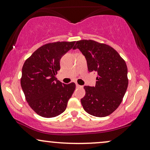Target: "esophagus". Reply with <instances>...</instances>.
Wrapping results in <instances>:
<instances>
[{
	"label": "esophagus",
	"instance_id": "obj_1",
	"mask_svg": "<svg viewBox=\"0 0 150 150\" xmlns=\"http://www.w3.org/2000/svg\"><path fill=\"white\" fill-rule=\"evenodd\" d=\"M76 87H77V88H80V87H82V86L79 85L78 84H76Z\"/></svg>",
	"mask_w": 150,
	"mask_h": 150
}]
</instances>
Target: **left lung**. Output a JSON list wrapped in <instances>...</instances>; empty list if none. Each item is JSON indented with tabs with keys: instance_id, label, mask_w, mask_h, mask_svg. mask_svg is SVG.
<instances>
[{
	"instance_id": "1",
	"label": "left lung",
	"mask_w": 150,
	"mask_h": 150,
	"mask_svg": "<svg viewBox=\"0 0 150 150\" xmlns=\"http://www.w3.org/2000/svg\"><path fill=\"white\" fill-rule=\"evenodd\" d=\"M73 49H79L85 57L89 72L97 73L96 86H84L83 108L93 116H108L120 106L127 91L129 80L125 61L112 47L91 40L77 41Z\"/></svg>"
}]
</instances>
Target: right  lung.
I'll list each match as a JSON object with an SVG mask.
<instances>
[{
    "mask_svg": "<svg viewBox=\"0 0 150 150\" xmlns=\"http://www.w3.org/2000/svg\"><path fill=\"white\" fill-rule=\"evenodd\" d=\"M73 42H56L41 46L22 67L21 86L26 101L40 116L51 118L64 112L75 89V84H62L56 75L60 60L73 47Z\"/></svg>",
    "mask_w": 150,
    "mask_h": 150,
    "instance_id": "obj_1",
    "label": "right lung"
}]
</instances>
